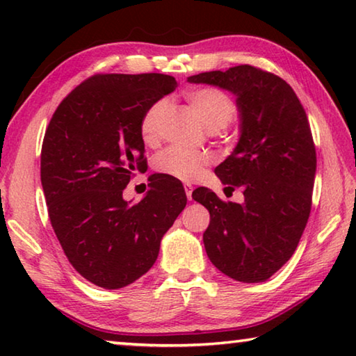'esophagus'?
<instances>
[{"label":"esophagus","mask_w":356,"mask_h":356,"mask_svg":"<svg viewBox=\"0 0 356 356\" xmlns=\"http://www.w3.org/2000/svg\"><path fill=\"white\" fill-rule=\"evenodd\" d=\"M184 188H185V195H186V197H188V200L191 201V193H193V185H191V184H185V185H184Z\"/></svg>","instance_id":"34e87169"}]
</instances>
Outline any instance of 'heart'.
Listing matches in <instances>:
<instances>
[{
    "instance_id": "obj_1",
    "label": "heart",
    "mask_w": 356,
    "mask_h": 356,
    "mask_svg": "<svg viewBox=\"0 0 356 356\" xmlns=\"http://www.w3.org/2000/svg\"><path fill=\"white\" fill-rule=\"evenodd\" d=\"M184 97L197 113L202 122L212 135H221L227 124L236 116V102L225 91L213 86L191 88L184 92ZM168 102L165 99L155 100L143 113L140 120V134L143 141L154 146L160 141L165 119L168 116ZM210 163L207 154L188 152V150L170 147L155 156L154 168L160 174L174 179L191 182L201 176Z\"/></svg>"
}]
</instances>
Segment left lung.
<instances>
[{
	"label": "left lung",
	"mask_w": 356,
	"mask_h": 356,
	"mask_svg": "<svg viewBox=\"0 0 356 356\" xmlns=\"http://www.w3.org/2000/svg\"><path fill=\"white\" fill-rule=\"evenodd\" d=\"M188 81L236 94L242 120L237 147L215 174L227 188L240 186L245 202L221 201L206 186L193 191L210 213L206 252L229 278L262 282L292 257L311 213L317 159L308 116L281 76L254 65Z\"/></svg>",
	"instance_id": "1"
}]
</instances>
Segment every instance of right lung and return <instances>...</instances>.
I'll return each mask as SVG.
<instances>
[{
    "mask_svg": "<svg viewBox=\"0 0 356 356\" xmlns=\"http://www.w3.org/2000/svg\"><path fill=\"white\" fill-rule=\"evenodd\" d=\"M177 88L163 74H97L64 97L45 130L40 180L48 216L78 273L120 289L149 272L186 206L182 184L154 174L141 202L122 191L146 165L143 113Z\"/></svg>",
    "mask_w": 356,
    "mask_h": 356,
    "instance_id": "1",
    "label": "right lung"
}]
</instances>
